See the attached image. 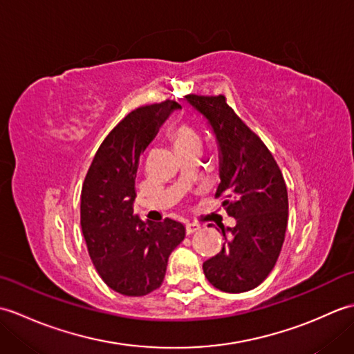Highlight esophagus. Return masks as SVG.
Segmentation results:
<instances>
[{"mask_svg": "<svg viewBox=\"0 0 354 354\" xmlns=\"http://www.w3.org/2000/svg\"><path fill=\"white\" fill-rule=\"evenodd\" d=\"M201 230V225H198V223H187L185 225V232L187 234H193V232H196V231H199Z\"/></svg>", "mask_w": 354, "mask_h": 354, "instance_id": "obj_1", "label": "esophagus"}]
</instances>
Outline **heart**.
Returning a JSON list of instances; mask_svg holds the SVG:
<instances>
[{
	"instance_id": "b5f03b06",
	"label": "heart",
	"mask_w": 354,
	"mask_h": 354,
	"mask_svg": "<svg viewBox=\"0 0 354 354\" xmlns=\"http://www.w3.org/2000/svg\"><path fill=\"white\" fill-rule=\"evenodd\" d=\"M169 138L176 152H184L189 149H199L201 137L190 124L175 123L170 126Z\"/></svg>"
}]
</instances>
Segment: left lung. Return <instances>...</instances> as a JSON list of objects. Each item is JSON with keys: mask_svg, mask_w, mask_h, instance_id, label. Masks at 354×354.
<instances>
[{"mask_svg": "<svg viewBox=\"0 0 354 354\" xmlns=\"http://www.w3.org/2000/svg\"><path fill=\"white\" fill-rule=\"evenodd\" d=\"M207 118L219 146L216 198L236 219L222 228V251L204 263L214 288L230 293L251 290L274 269L288 227V189L281 170L263 141L248 127L225 95L185 97Z\"/></svg>", "mask_w": 354, "mask_h": 354, "instance_id": "8db88e82", "label": "left lung"}]
</instances>
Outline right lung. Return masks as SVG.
<instances>
[{
  "instance_id": "obj_1",
  "label": "right lung",
  "mask_w": 354,
  "mask_h": 354,
  "mask_svg": "<svg viewBox=\"0 0 354 354\" xmlns=\"http://www.w3.org/2000/svg\"><path fill=\"white\" fill-rule=\"evenodd\" d=\"M181 106L173 100L129 112L100 145L80 194V225L97 272L112 290L142 297L162 284L169 255L183 242L181 222H142L133 213L140 156Z\"/></svg>"
}]
</instances>
